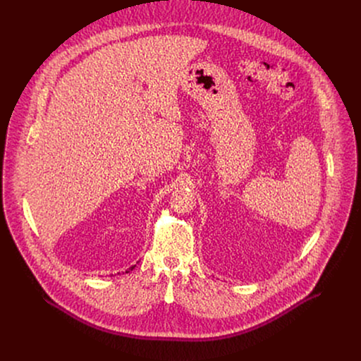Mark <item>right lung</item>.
Returning a JSON list of instances; mask_svg holds the SVG:
<instances>
[{
    "mask_svg": "<svg viewBox=\"0 0 361 361\" xmlns=\"http://www.w3.org/2000/svg\"><path fill=\"white\" fill-rule=\"evenodd\" d=\"M133 268H135V265H132V267H130V268H129V269H128V271H126V272H129V271H132V269H133Z\"/></svg>",
    "mask_w": 361,
    "mask_h": 361,
    "instance_id": "1",
    "label": "right lung"
}]
</instances>
